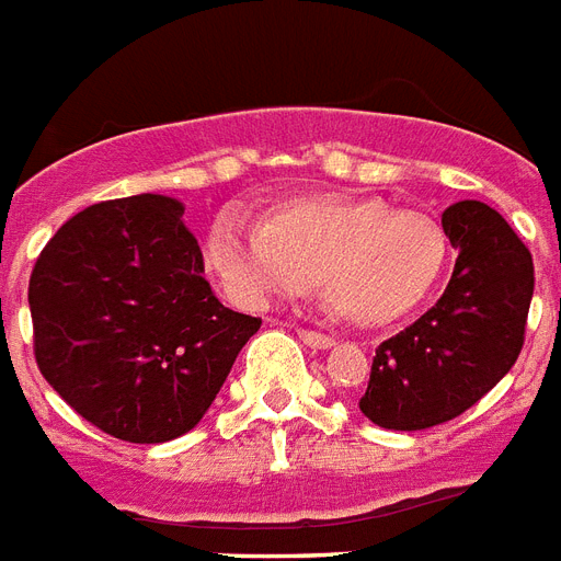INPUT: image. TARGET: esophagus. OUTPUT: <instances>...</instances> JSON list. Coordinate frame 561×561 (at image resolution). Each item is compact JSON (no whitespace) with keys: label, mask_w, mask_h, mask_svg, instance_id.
Masks as SVG:
<instances>
[{"label":"esophagus","mask_w":561,"mask_h":561,"mask_svg":"<svg viewBox=\"0 0 561 561\" xmlns=\"http://www.w3.org/2000/svg\"><path fill=\"white\" fill-rule=\"evenodd\" d=\"M298 335H301V342L307 347H312V351H330V347H335V339H330L324 333H316V330H298Z\"/></svg>","instance_id":"esophagus-1"}]
</instances>
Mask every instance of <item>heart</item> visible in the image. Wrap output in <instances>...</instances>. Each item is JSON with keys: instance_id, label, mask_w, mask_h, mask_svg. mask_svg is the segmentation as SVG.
<instances>
[{"instance_id": "b5f03b06", "label": "heart", "mask_w": 561, "mask_h": 561, "mask_svg": "<svg viewBox=\"0 0 561 561\" xmlns=\"http://www.w3.org/2000/svg\"><path fill=\"white\" fill-rule=\"evenodd\" d=\"M205 266L240 307L301 298L318 277L324 301L362 327L400 321L446 263V237L420 210L367 196H304L268 222L222 210L205 231Z\"/></svg>"}]
</instances>
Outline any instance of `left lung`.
<instances>
[{"label":"left lung","instance_id":"obj_1","mask_svg":"<svg viewBox=\"0 0 561 561\" xmlns=\"http://www.w3.org/2000/svg\"><path fill=\"white\" fill-rule=\"evenodd\" d=\"M458 252L446 293L425 316L379 344L358 400L379 428L420 432L455 420L510 374L533 298V257L507 219L463 199L443 210Z\"/></svg>","mask_w":561,"mask_h":561}]
</instances>
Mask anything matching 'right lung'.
Segmentation results:
<instances>
[{"label": "right lung", "mask_w": 561, "mask_h": 561, "mask_svg": "<svg viewBox=\"0 0 561 561\" xmlns=\"http://www.w3.org/2000/svg\"><path fill=\"white\" fill-rule=\"evenodd\" d=\"M173 196L89 205L48 240L28 304L39 374L83 420L168 443L217 400L260 318L219 304Z\"/></svg>", "instance_id": "add662e5"}]
</instances>
